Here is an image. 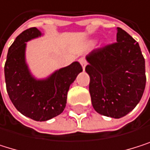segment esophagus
Listing matches in <instances>:
<instances>
[{"mask_svg":"<svg viewBox=\"0 0 150 150\" xmlns=\"http://www.w3.org/2000/svg\"><path fill=\"white\" fill-rule=\"evenodd\" d=\"M79 63L81 64L82 68L85 69V67H86V65H87V61H86L84 58H80V59L79 60Z\"/></svg>","mask_w":150,"mask_h":150,"instance_id":"1","label":"esophagus"}]
</instances>
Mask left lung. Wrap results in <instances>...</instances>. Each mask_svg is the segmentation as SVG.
I'll list each match as a JSON object with an SVG mask.
<instances>
[{
  "label": "left lung",
  "instance_id": "8db88e82",
  "mask_svg": "<svg viewBox=\"0 0 150 150\" xmlns=\"http://www.w3.org/2000/svg\"><path fill=\"white\" fill-rule=\"evenodd\" d=\"M116 41L94 49L86 59L89 75V93L98 114L121 118L140 101L146 86L145 59L139 44L117 28Z\"/></svg>",
  "mask_w": 150,
  "mask_h": 150
}]
</instances>
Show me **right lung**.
Returning <instances> with one entry per match:
<instances>
[{
    "label": "right lung",
    "instance_id": "right-lung-1",
    "mask_svg": "<svg viewBox=\"0 0 150 150\" xmlns=\"http://www.w3.org/2000/svg\"><path fill=\"white\" fill-rule=\"evenodd\" d=\"M41 35L36 28H30L16 37L8 51L4 75L7 92L17 110L32 120L44 122L62 113L70 86L82 67L74 62L47 79H35L26 63V42Z\"/></svg>",
    "mask_w": 150,
    "mask_h": 150
}]
</instances>
